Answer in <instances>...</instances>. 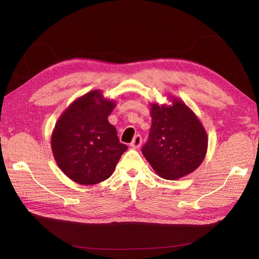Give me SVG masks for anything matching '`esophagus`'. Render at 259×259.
Returning a JSON list of instances; mask_svg holds the SVG:
<instances>
[{"mask_svg": "<svg viewBox=\"0 0 259 259\" xmlns=\"http://www.w3.org/2000/svg\"><path fill=\"white\" fill-rule=\"evenodd\" d=\"M143 143V138L140 135H136L134 138H133V142L131 143V147L133 148H139L140 145Z\"/></svg>", "mask_w": 259, "mask_h": 259, "instance_id": "1", "label": "esophagus"}]
</instances>
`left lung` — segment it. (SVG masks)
I'll use <instances>...</instances> for the list:
<instances>
[{"label": "left lung", "instance_id": "left-lung-1", "mask_svg": "<svg viewBox=\"0 0 259 259\" xmlns=\"http://www.w3.org/2000/svg\"><path fill=\"white\" fill-rule=\"evenodd\" d=\"M169 100L171 105L150 104L152 123L142 151L156 174L175 180L201 165L208 137L198 116L183 100Z\"/></svg>", "mask_w": 259, "mask_h": 259}]
</instances>
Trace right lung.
Returning <instances> with one entry per match:
<instances>
[{
    "label": "right lung",
    "mask_w": 259,
    "mask_h": 259,
    "mask_svg": "<svg viewBox=\"0 0 259 259\" xmlns=\"http://www.w3.org/2000/svg\"><path fill=\"white\" fill-rule=\"evenodd\" d=\"M115 101L95 90L75 99L55 124L51 144L59 168L74 183L95 185L112 175L126 151L108 116Z\"/></svg>",
    "instance_id": "obj_1"
}]
</instances>
